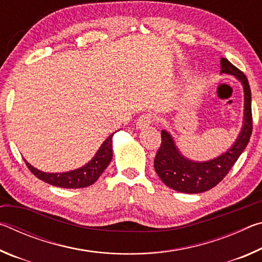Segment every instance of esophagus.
Here are the masks:
<instances>
[{"instance_id": "obj_1", "label": "esophagus", "mask_w": 262, "mask_h": 262, "mask_svg": "<svg viewBox=\"0 0 262 262\" xmlns=\"http://www.w3.org/2000/svg\"><path fill=\"white\" fill-rule=\"evenodd\" d=\"M152 121H154L152 114H149V113L142 114L141 117L137 119L136 127L139 128V129H144V128H147Z\"/></svg>"}]
</instances>
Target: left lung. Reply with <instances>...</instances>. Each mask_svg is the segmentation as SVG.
Segmentation results:
<instances>
[{
  "label": "left lung",
  "instance_id": "8db88e82",
  "mask_svg": "<svg viewBox=\"0 0 262 262\" xmlns=\"http://www.w3.org/2000/svg\"><path fill=\"white\" fill-rule=\"evenodd\" d=\"M221 74L232 75L243 85L244 117L241 133L225 152L209 161L195 162L180 152L170 133L162 130V144L154 161L155 171L167 187L177 192L198 194L215 187L228 174L250 142L252 134L250 84L244 73L225 57L221 59Z\"/></svg>",
  "mask_w": 262,
  "mask_h": 262
}]
</instances>
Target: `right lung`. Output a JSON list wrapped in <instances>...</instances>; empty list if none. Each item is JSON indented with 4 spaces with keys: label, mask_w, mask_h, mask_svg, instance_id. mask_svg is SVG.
Masks as SVG:
<instances>
[{
    "label": "right lung",
    "mask_w": 262,
    "mask_h": 262,
    "mask_svg": "<svg viewBox=\"0 0 262 262\" xmlns=\"http://www.w3.org/2000/svg\"><path fill=\"white\" fill-rule=\"evenodd\" d=\"M113 134H111L106 139L92 159L85 165L78 168H75L73 171L60 172V173H48V172H42L34 166L31 165L30 163L25 161L26 165L30 168L32 173L45 183L56 186V187L62 188H83L92 185L98 180L101 173L106 170L108 164L112 161L113 157V149H112V139Z\"/></svg>",
    "instance_id": "right-lung-1"
}]
</instances>
